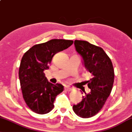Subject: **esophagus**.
Instances as JSON below:
<instances>
[{
	"mask_svg": "<svg viewBox=\"0 0 132 132\" xmlns=\"http://www.w3.org/2000/svg\"><path fill=\"white\" fill-rule=\"evenodd\" d=\"M71 87L69 86H66L65 87V90L66 91H67V92H70V91L71 90Z\"/></svg>",
	"mask_w": 132,
	"mask_h": 132,
	"instance_id": "esophagus-1",
	"label": "esophagus"
}]
</instances>
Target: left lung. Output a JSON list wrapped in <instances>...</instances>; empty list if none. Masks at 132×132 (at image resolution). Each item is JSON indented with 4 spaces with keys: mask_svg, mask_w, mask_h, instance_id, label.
Here are the masks:
<instances>
[{
    "mask_svg": "<svg viewBox=\"0 0 132 132\" xmlns=\"http://www.w3.org/2000/svg\"><path fill=\"white\" fill-rule=\"evenodd\" d=\"M77 52L81 56L86 70L92 75L87 81L90 92L72 107L74 113L82 118H89L98 113L110 94L114 82L112 62L102 48L85 40H74Z\"/></svg>",
    "mask_w": 132,
    "mask_h": 132,
    "instance_id": "8db88e82",
    "label": "left lung"
}]
</instances>
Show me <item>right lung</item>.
Returning a JSON list of instances; mask_svg holds the SVG:
<instances>
[{
    "label": "right lung",
    "instance_id": "right-lung-1",
    "mask_svg": "<svg viewBox=\"0 0 132 132\" xmlns=\"http://www.w3.org/2000/svg\"><path fill=\"white\" fill-rule=\"evenodd\" d=\"M72 44L71 40L51 39L33 46L23 55L19 78L24 100L34 112L46 114L54 108L55 99L62 92L64 86L48 81L44 71L49 69L48 65L55 54Z\"/></svg>",
    "mask_w": 132,
    "mask_h": 132
}]
</instances>
